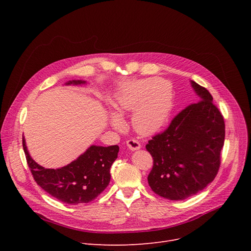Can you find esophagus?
Listing matches in <instances>:
<instances>
[{
    "mask_svg": "<svg viewBox=\"0 0 251 251\" xmlns=\"http://www.w3.org/2000/svg\"><path fill=\"white\" fill-rule=\"evenodd\" d=\"M126 144L127 147L131 150V151H136V150H139L141 148L140 143L136 140V139H128L126 141Z\"/></svg>",
    "mask_w": 251,
    "mask_h": 251,
    "instance_id": "esophagus-1",
    "label": "esophagus"
}]
</instances>
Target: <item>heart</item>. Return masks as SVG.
Segmentation results:
<instances>
[{"mask_svg":"<svg viewBox=\"0 0 251 251\" xmlns=\"http://www.w3.org/2000/svg\"><path fill=\"white\" fill-rule=\"evenodd\" d=\"M115 109L119 115L134 111L132 122L137 132L151 135L168 121L172 110L171 89L159 78H149L128 85L118 97ZM115 127L122 122L118 117L112 119Z\"/></svg>","mask_w":251,"mask_h":251,"instance_id":"1","label":"heart"}]
</instances>
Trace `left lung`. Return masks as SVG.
<instances>
[{"label":"left lung","instance_id":"left-lung-1","mask_svg":"<svg viewBox=\"0 0 251 251\" xmlns=\"http://www.w3.org/2000/svg\"><path fill=\"white\" fill-rule=\"evenodd\" d=\"M191 84L201 100L178 113L146 146L153 160L150 186L171 201L185 200L216 178L225 140L224 117L212 95L196 82Z\"/></svg>","mask_w":251,"mask_h":251}]
</instances>
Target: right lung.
<instances>
[{
    "instance_id": "add662e5",
    "label": "right lung",
    "mask_w": 251,
    "mask_h": 251,
    "mask_svg": "<svg viewBox=\"0 0 251 251\" xmlns=\"http://www.w3.org/2000/svg\"><path fill=\"white\" fill-rule=\"evenodd\" d=\"M84 83L73 80L68 84ZM26 161L37 185L55 199L67 204H81L94 201L109 185L110 170L117 159L119 147H90L71 164L60 169H46L35 163L22 137Z\"/></svg>"
}]
</instances>
